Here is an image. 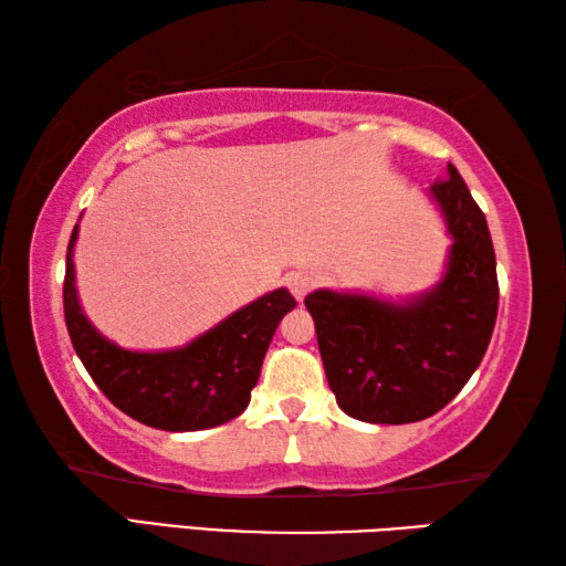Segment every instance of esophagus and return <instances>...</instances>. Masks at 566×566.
I'll return each mask as SVG.
<instances>
[{
	"label": "esophagus",
	"instance_id": "1",
	"mask_svg": "<svg viewBox=\"0 0 566 566\" xmlns=\"http://www.w3.org/2000/svg\"><path fill=\"white\" fill-rule=\"evenodd\" d=\"M286 286H290V292L294 294V300L302 302L304 296H306V292L312 290V276H306V274H292L290 280H286Z\"/></svg>",
	"mask_w": 566,
	"mask_h": 566
}]
</instances>
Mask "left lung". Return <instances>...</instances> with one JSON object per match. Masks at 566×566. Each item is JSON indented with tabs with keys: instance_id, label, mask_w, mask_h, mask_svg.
<instances>
[{
	"instance_id": "obj_1",
	"label": "left lung",
	"mask_w": 566,
	"mask_h": 566,
	"mask_svg": "<svg viewBox=\"0 0 566 566\" xmlns=\"http://www.w3.org/2000/svg\"><path fill=\"white\" fill-rule=\"evenodd\" d=\"M429 197L452 237L432 290L399 302L334 290L304 300L337 405L369 424L437 415L474 375L494 332L500 284L484 212L454 165Z\"/></svg>"
}]
</instances>
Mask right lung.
<instances>
[{
  "label": "right lung",
  "instance_id": "obj_1",
  "mask_svg": "<svg viewBox=\"0 0 566 566\" xmlns=\"http://www.w3.org/2000/svg\"><path fill=\"white\" fill-rule=\"evenodd\" d=\"M76 237L80 224L66 247L64 322L76 357L104 397L124 415L165 432H197L242 415L274 332L296 306L294 296L284 286L264 294L185 347L122 349L102 337L82 312L74 284Z\"/></svg>",
  "mask_w": 566,
  "mask_h": 566
}]
</instances>
